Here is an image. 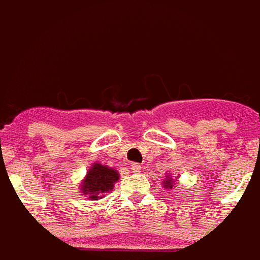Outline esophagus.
<instances>
[{
    "mask_svg": "<svg viewBox=\"0 0 260 260\" xmlns=\"http://www.w3.org/2000/svg\"><path fill=\"white\" fill-rule=\"evenodd\" d=\"M130 169H132L133 172H135V173H138V172H141L142 165H141V164H138V162H133L132 167H130Z\"/></svg>",
    "mask_w": 260,
    "mask_h": 260,
    "instance_id": "1",
    "label": "esophagus"
}]
</instances>
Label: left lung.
<instances>
[{
    "mask_svg": "<svg viewBox=\"0 0 260 260\" xmlns=\"http://www.w3.org/2000/svg\"><path fill=\"white\" fill-rule=\"evenodd\" d=\"M173 182L174 181H172V178H169V180H165L164 181L165 189H172V187H173Z\"/></svg>",
    "mask_w": 260,
    "mask_h": 260,
    "instance_id": "obj_1",
    "label": "left lung"
}]
</instances>
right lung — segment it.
I'll return each mask as SVG.
<instances>
[{
    "label": "right lung",
    "mask_w": 260,
    "mask_h": 260,
    "mask_svg": "<svg viewBox=\"0 0 260 260\" xmlns=\"http://www.w3.org/2000/svg\"><path fill=\"white\" fill-rule=\"evenodd\" d=\"M118 173L112 168L102 164H95L87 173L83 185L80 186L82 192L88 195L92 201H98L104 197L105 192L113 189L114 182L118 180Z\"/></svg>",
    "instance_id": "1"
}]
</instances>
